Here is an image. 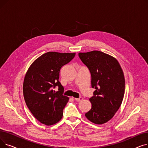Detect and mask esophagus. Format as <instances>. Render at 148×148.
I'll list each match as a JSON object with an SVG mask.
<instances>
[{
    "mask_svg": "<svg viewBox=\"0 0 148 148\" xmlns=\"http://www.w3.org/2000/svg\"><path fill=\"white\" fill-rule=\"evenodd\" d=\"M82 99H83V98H82V97H80L78 98H75V100H76L77 101H82Z\"/></svg>",
    "mask_w": 148,
    "mask_h": 148,
    "instance_id": "34e87169",
    "label": "esophagus"
}]
</instances>
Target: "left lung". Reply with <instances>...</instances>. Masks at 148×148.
Returning <instances> with one entry per match:
<instances>
[{
  "mask_svg": "<svg viewBox=\"0 0 148 148\" xmlns=\"http://www.w3.org/2000/svg\"><path fill=\"white\" fill-rule=\"evenodd\" d=\"M79 56L89 69L92 88L95 89L89 99L92 108L85 116L95 124L104 123L122 104L125 88L123 71L117 60L102 51L79 53Z\"/></svg>",
  "mask_w": 148,
  "mask_h": 148,
  "instance_id": "left-lung-1",
  "label": "left lung"
}]
</instances>
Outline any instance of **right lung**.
I'll list each match as a JSON object with an SVG mask.
<instances>
[{"label":"right lung","instance_id":"1","mask_svg":"<svg viewBox=\"0 0 148 148\" xmlns=\"http://www.w3.org/2000/svg\"><path fill=\"white\" fill-rule=\"evenodd\" d=\"M75 53L50 51L36 59L28 69L23 82L26 104L34 117L46 125L58 122L69 98L64 95V87L59 81L60 68ZM58 87V91L53 89Z\"/></svg>","mask_w":148,"mask_h":148}]
</instances>
